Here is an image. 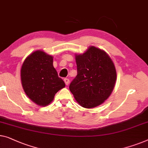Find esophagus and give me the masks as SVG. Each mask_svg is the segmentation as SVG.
Segmentation results:
<instances>
[{
  "mask_svg": "<svg viewBox=\"0 0 148 148\" xmlns=\"http://www.w3.org/2000/svg\"><path fill=\"white\" fill-rule=\"evenodd\" d=\"M64 81H65L66 85H69V79L65 78V79H64Z\"/></svg>",
  "mask_w": 148,
  "mask_h": 148,
  "instance_id": "34e87169",
  "label": "esophagus"
}]
</instances>
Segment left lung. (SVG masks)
Returning <instances> with one entry per match:
<instances>
[{"label":"left lung","mask_w":148,"mask_h":148,"mask_svg":"<svg viewBox=\"0 0 148 148\" xmlns=\"http://www.w3.org/2000/svg\"><path fill=\"white\" fill-rule=\"evenodd\" d=\"M77 75L69 85L75 99L85 108L102 104L110 97L117 78L110 56L93 46L82 55H75Z\"/></svg>","instance_id":"left-lung-1"}]
</instances>
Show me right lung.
Returning a JSON list of instances; mask_svg holds the SVG:
<instances>
[{
    "label": "right lung",
    "mask_w": 148,
    "mask_h": 148,
    "mask_svg": "<svg viewBox=\"0 0 148 148\" xmlns=\"http://www.w3.org/2000/svg\"><path fill=\"white\" fill-rule=\"evenodd\" d=\"M53 63L51 55L36 51L25 59L21 67L23 89L30 99L40 106L49 105L57 92L65 87Z\"/></svg>",
    "instance_id": "add662e5"
}]
</instances>
